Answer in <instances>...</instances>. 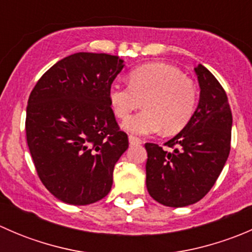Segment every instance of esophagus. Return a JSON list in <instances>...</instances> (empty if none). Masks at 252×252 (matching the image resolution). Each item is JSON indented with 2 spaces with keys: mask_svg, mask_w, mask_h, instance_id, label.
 I'll use <instances>...</instances> for the list:
<instances>
[{
  "mask_svg": "<svg viewBox=\"0 0 252 252\" xmlns=\"http://www.w3.org/2000/svg\"><path fill=\"white\" fill-rule=\"evenodd\" d=\"M141 139L136 138V136L129 135V144L130 145H140L141 144Z\"/></svg>",
  "mask_w": 252,
  "mask_h": 252,
  "instance_id": "1",
  "label": "esophagus"
}]
</instances>
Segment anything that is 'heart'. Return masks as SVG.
Returning a JSON list of instances; mask_svg holds the SVG:
<instances>
[{
  "label": "heart",
  "mask_w": 252,
  "mask_h": 252,
  "mask_svg": "<svg viewBox=\"0 0 252 252\" xmlns=\"http://www.w3.org/2000/svg\"><path fill=\"white\" fill-rule=\"evenodd\" d=\"M130 84L113 83L108 97L118 118L126 119L144 101L145 110L124 122L131 134L149 135L163 129L166 134L182 130L196 107V90L182 70L167 63H149L129 74Z\"/></svg>",
  "instance_id": "b5f03b06"
}]
</instances>
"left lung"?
Listing matches in <instances>:
<instances>
[{
    "instance_id": "8db88e82",
    "label": "left lung",
    "mask_w": 252,
    "mask_h": 252,
    "mask_svg": "<svg viewBox=\"0 0 252 252\" xmlns=\"http://www.w3.org/2000/svg\"><path fill=\"white\" fill-rule=\"evenodd\" d=\"M200 100L189 123L166 142L172 151L146 142V188L159 204L184 207L200 201L215 185L230 151L233 117L227 94L215 75L194 68Z\"/></svg>"
}]
</instances>
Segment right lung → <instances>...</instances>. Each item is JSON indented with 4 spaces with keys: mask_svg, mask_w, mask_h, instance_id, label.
I'll return each instance as SVG.
<instances>
[{
    "mask_svg": "<svg viewBox=\"0 0 252 252\" xmlns=\"http://www.w3.org/2000/svg\"><path fill=\"white\" fill-rule=\"evenodd\" d=\"M123 67L118 56L74 53L53 64L30 94L28 146L42 184L65 204L90 205L110 192L114 164L129 146L108 97Z\"/></svg>",
    "mask_w": 252,
    "mask_h": 252,
    "instance_id": "obj_1",
    "label": "right lung"
}]
</instances>
